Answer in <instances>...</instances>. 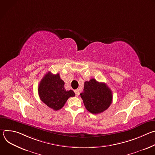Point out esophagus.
Listing matches in <instances>:
<instances>
[{
	"mask_svg": "<svg viewBox=\"0 0 155 155\" xmlns=\"http://www.w3.org/2000/svg\"><path fill=\"white\" fill-rule=\"evenodd\" d=\"M74 92H75V96H78L79 95V91H78V90H76L74 91Z\"/></svg>",
	"mask_w": 155,
	"mask_h": 155,
	"instance_id": "1",
	"label": "esophagus"
}]
</instances>
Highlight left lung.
Masks as SVG:
<instances>
[{
	"label": "left lung",
	"instance_id": "1",
	"mask_svg": "<svg viewBox=\"0 0 155 155\" xmlns=\"http://www.w3.org/2000/svg\"><path fill=\"white\" fill-rule=\"evenodd\" d=\"M87 111L93 114L106 110L112 102V92L105 83L92 78L85 81L83 92L80 93Z\"/></svg>",
	"mask_w": 155,
	"mask_h": 155
}]
</instances>
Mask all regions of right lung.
I'll list each match as a JSON object with an SVG mask.
<instances>
[{"label":"right lung","mask_w":155,"mask_h":155,"mask_svg":"<svg viewBox=\"0 0 155 155\" xmlns=\"http://www.w3.org/2000/svg\"><path fill=\"white\" fill-rule=\"evenodd\" d=\"M38 93L41 101L54 110L62 108L70 97L75 96L72 90H65L64 81L61 79L59 74L54 75L50 72L40 81Z\"/></svg>","instance_id":"right-lung-1"}]
</instances>
